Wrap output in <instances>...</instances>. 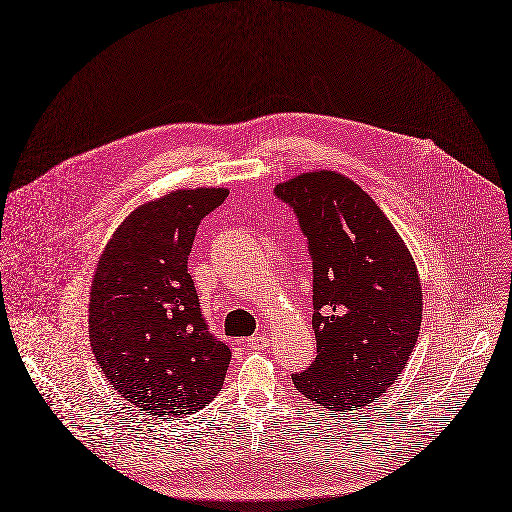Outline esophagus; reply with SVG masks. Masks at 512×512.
I'll list each match as a JSON object with an SVG mask.
<instances>
[{
    "instance_id": "34e87169",
    "label": "esophagus",
    "mask_w": 512,
    "mask_h": 512,
    "mask_svg": "<svg viewBox=\"0 0 512 512\" xmlns=\"http://www.w3.org/2000/svg\"><path fill=\"white\" fill-rule=\"evenodd\" d=\"M248 348L250 350H264L268 346V336L266 334H254L252 338H248Z\"/></svg>"
}]
</instances>
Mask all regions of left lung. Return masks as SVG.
<instances>
[{
  "label": "left lung",
  "mask_w": 512,
  "mask_h": 512,
  "mask_svg": "<svg viewBox=\"0 0 512 512\" xmlns=\"http://www.w3.org/2000/svg\"><path fill=\"white\" fill-rule=\"evenodd\" d=\"M313 260L318 357L293 375L299 393L334 412L359 410L400 377L418 340L422 287L402 235L350 178L313 170L277 184Z\"/></svg>",
  "instance_id": "obj_1"
}]
</instances>
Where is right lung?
<instances>
[{"label": "right lung", "mask_w": 512, "mask_h": 512, "mask_svg": "<svg viewBox=\"0 0 512 512\" xmlns=\"http://www.w3.org/2000/svg\"><path fill=\"white\" fill-rule=\"evenodd\" d=\"M227 188H180L139 205L102 250L90 344L108 383L151 416H184L223 385L231 350L209 334L188 272L196 229Z\"/></svg>", "instance_id": "obj_1"}]
</instances>
